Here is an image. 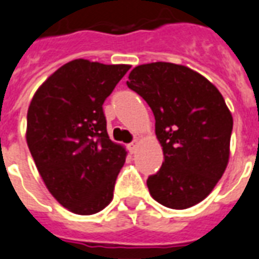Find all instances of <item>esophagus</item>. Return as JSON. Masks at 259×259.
Listing matches in <instances>:
<instances>
[{
  "mask_svg": "<svg viewBox=\"0 0 259 259\" xmlns=\"http://www.w3.org/2000/svg\"><path fill=\"white\" fill-rule=\"evenodd\" d=\"M138 143H139V141H138V139H135V141L132 142L131 145H130V150H131L132 153H135V150H137Z\"/></svg>",
  "mask_w": 259,
  "mask_h": 259,
  "instance_id": "obj_1",
  "label": "esophagus"
}]
</instances>
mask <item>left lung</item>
<instances>
[{"label": "left lung", "mask_w": 259, "mask_h": 259, "mask_svg": "<svg viewBox=\"0 0 259 259\" xmlns=\"http://www.w3.org/2000/svg\"><path fill=\"white\" fill-rule=\"evenodd\" d=\"M127 85L149 104L165 161L147 179L150 195L170 209L205 199L227 169L233 118L213 83L186 65L150 63Z\"/></svg>", "instance_id": "1"}]
</instances>
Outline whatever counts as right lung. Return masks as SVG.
Here are the masks:
<instances>
[{
    "label": "right lung",
    "instance_id": "obj_1",
    "mask_svg": "<svg viewBox=\"0 0 259 259\" xmlns=\"http://www.w3.org/2000/svg\"><path fill=\"white\" fill-rule=\"evenodd\" d=\"M131 65L77 58L35 91L26 139L49 192L75 214L98 213L112 202L127 150L109 139L102 105Z\"/></svg>",
    "mask_w": 259,
    "mask_h": 259
}]
</instances>
